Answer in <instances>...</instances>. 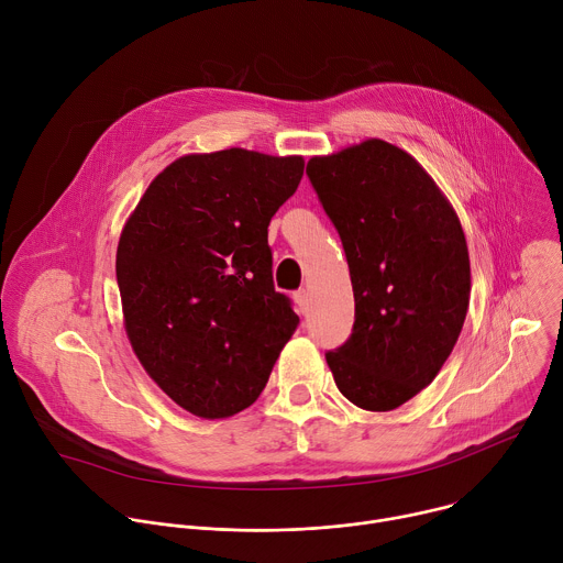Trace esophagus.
Here are the masks:
<instances>
[{
	"instance_id": "34e87169",
	"label": "esophagus",
	"mask_w": 563,
	"mask_h": 563,
	"mask_svg": "<svg viewBox=\"0 0 563 563\" xmlns=\"http://www.w3.org/2000/svg\"><path fill=\"white\" fill-rule=\"evenodd\" d=\"M294 300H296V307H298V311H307V305H309V291L307 289H298L296 294H294Z\"/></svg>"
}]
</instances>
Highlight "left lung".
Segmentation results:
<instances>
[{"label": "left lung", "mask_w": 563, "mask_h": 563, "mask_svg": "<svg viewBox=\"0 0 563 563\" xmlns=\"http://www.w3.org/2000/svg\"><path fill=\"white\" fill-rule=\"evenodd\" d=\"M307 178L341 235L354 289L352 334L328 365L354 406L396 410L434 380L461 334V222L417 159L383 140L311 157Z\"/></svg>", "instance_id": "1"}]
</instances>
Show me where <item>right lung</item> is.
<instances>
[{
    "label": "right lung",
    "mask_w": 563,
    "mask_h": 563,
    "mask_svg": "<svg viewBox=\"0 0 563 563\" xmlns=\"http://www.w3.org/2000/svg\"><path fill=\"white\" fill-rule=\"evenodd\" d=\"M302 169L300 155H185L122 229L115 276L131 347L196 417L250 408L300 323L274 287L267 227Z\"/></svg>",
    "instance_id": "add662e5"
}]
</instances>
